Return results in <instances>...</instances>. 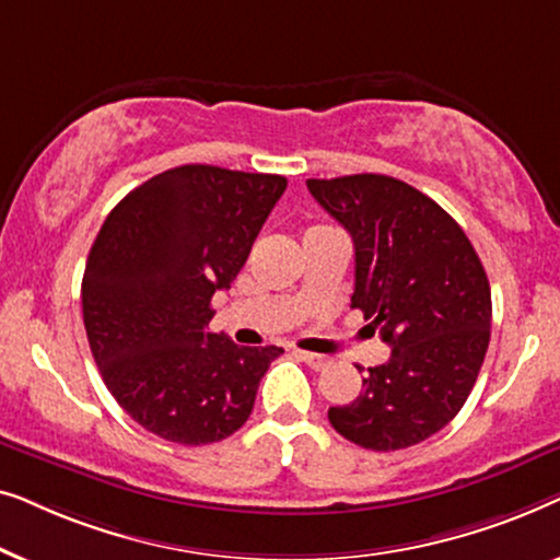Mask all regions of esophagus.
Wrapping results in <instances>:
<instances>
[{"mask_svg":"<svg viewBox=\"0 0 560 560\" xmlns=\"http://www.w3.org/2000/svg\"><path fill=\"white\" fill-rule=\"evenodd\" d=\"M295 354H298V359H303V362L308 364L311 370H316V372L318 370H326V366L331 364V359L324 357V354H313V351H301V349H298Z\"/></svg>","mask_w":560,"mask_h":560,"instance_id":"1","label":"esophagus"}]
</instances>
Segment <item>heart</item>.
<instances>
[{"mask_svg":"<svg viewBox=\"0 0 560 560\" xmlns=\"http://www.w3.org/2000/svg\"><path fill=\"white\" fill-rule=\"evenodd\" d=\"M313 229H316V226H313Z\"/></svg>","mask_w":560,"mask_h":560,"instance_id":"b5f03b06","label":"heart"}]
</instances>
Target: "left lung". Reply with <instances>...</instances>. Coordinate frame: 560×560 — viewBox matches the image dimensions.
I'll return each instance as SVG.
<instances>
[{"instance_id": "8db88e82", "label": "left lung", "mask_w": 560, "mask_h": 560, "mask_svg": "<svg viewBox=\"0 0 560 560\" xmlns=\"http://www.w3.org/2000/svg\"><path fill=\"white\" fill-rule=\"evenodd\" d=\"M305 183L354 242L351 308L393 347L357 400L328 408V420L362 448L416 446L456 418L485 362V267L464 229L408 183L377 173Z\"/></svg>"}]
</instances>
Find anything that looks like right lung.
Returning a JSON list of instances; mask_svg holds the SVG:
<instances>
[{
  "label": "right lung",
  "instance_id": "add662e5",
  "mask_svg": "<svg viewBox=\"0 0 560 560\" xmlns=\"http://www.w3.org/2000/svg\"><path fill=\"white\" fill-rule=\"evenodd\" d=\"M288 180L180 165L114 206L89 252L83 326L114 400L144 431L183 446L247 423L280 347L211 334V298L232 285Z\"/></svg>",
  "mask_w": 560,
  "mask_h": 560
}]
</instances>
